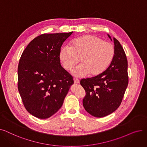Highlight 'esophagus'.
<instances>
[{
	"label": "esophagus",
	"instance_id": "esophagus-1",
	"mask_svg": "<svg viewBox=\"0 0 147 147\" xmlns=\"http://www.w3.org/2000/svg\"><path fill=\"white\" fill-rule=\"evenodd\" d=\"M74 83H76V84H79V83H80V81H79V80L78 79H74Z\"/></svg>",
	"mask_w": 147,
	"mask_h": 147
}]
</instances>
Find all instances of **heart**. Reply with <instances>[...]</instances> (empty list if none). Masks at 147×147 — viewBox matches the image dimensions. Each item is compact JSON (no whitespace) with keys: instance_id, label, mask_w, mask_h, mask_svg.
I'll use <instances>...</instances> for the list:
<instances>
[{"instance_id":"obj_1","label":"heart","mask_w":147,"mask_h":147,"mask_svg":"<svg viewBox=\"0 0 147 147\" xmlns=\"http://www.w3.org/2000/svg\"><path fill=\"white\" fill-rule=\"evenodd\" d=\"M115 53L112 43L104 41L98 37L86 35L73 40L70 46H65L61 49L59 57L64 68L71 71L76 77L86 76L89 74L96 76L102 73L109 67Z\"/></svg>"}]
</instances>
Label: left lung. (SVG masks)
Instances as JSON below:
<instances>
[{
	"label": "left lung",
	"mask_w": 147,
	"mask_h": 147,
	"mask_svg": "<svg viewBox=\"0 0 147 147\" xmlns=\"http://www.w3.org/2000/svg\"><path fill=\"white\" fill-rule=\"evenodd\" d=\"M113 40L115 53L109 67L101 74L80 82L86 92L83 99L84 109L96 117H105L116 110L128 85L126 53L118 40L114 37Z\"/></svg>",
	"instance_id": "1"
}]
</instances>
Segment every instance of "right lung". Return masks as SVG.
Returning a JSON list of instances; mask_svg holds the SVG:
<instances>
[{"instance_id": "obj_1", "label": "right lung", "mask_w": 147, "mask_h": 147, "mask_svg": "<svg viewBox=\"0 0 147 147\" xmlns=\"http://www.w3.org/2000/svg\"><path fill=\"white\" fill-rule=\"evenodd\" d=\"M73 32L42 34L23 51L18 66V89L27 111L48 119L63 105L73 77L61 66V46Z\"/></svg>"}]
</instances>
